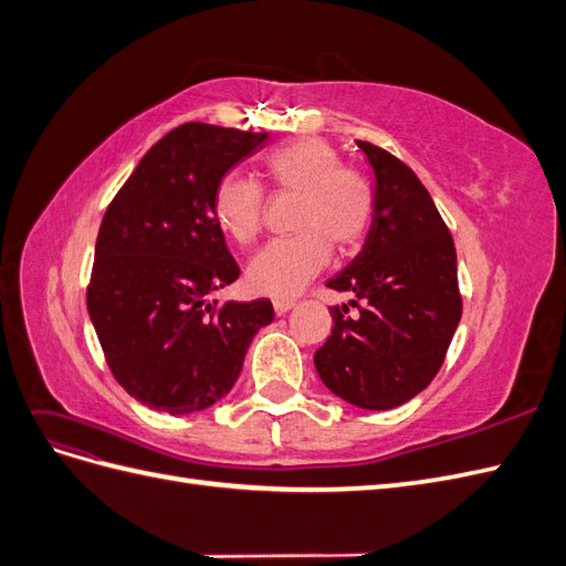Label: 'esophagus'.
<instances>
[{
  "label": "esophagus",
  "mask_w": 566,
  "mask_h": 566,
  "mask_svg": "<svg viewBox=\"0 0 566 566\" xmlns=\"http://www.w3.org/2000/svg\"><path fill=\"white\" fill-rule=\"evenodd\" d=\"M295 306V300H273V312H276L279 316H283V314H287L290 310H293Z\"/></svg>",
  "instance_id": "34e87169"
}]
</instances>
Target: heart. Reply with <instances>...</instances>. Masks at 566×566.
I'll use <instances>...</instances> for the list:
<instances>
[{
	"label": "heart",
	"mask_w": 566,
	"mask_h": 566,
	"mask_svg": "<svg viewBox=\"0 0 566 566\" xmlns=\"http://www.w3.org/2000/svg\"><path fill=\"white\" fill-rule=\"evenodd\" d=\"M262 167L271 188L297 196V233L256 252L248 264V283L256 293L285 300L328 266L333 245L349 252L366 241L375 219V188L366 175L342 167L339 153L316 136L271 150ZM214 210L233 241L250 245L264 224V191L252 179L229 172L214 188Z\"/></svg>",
	"instance_id": "b5f03b06"
}]
</instances>
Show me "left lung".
Here are the masks:
<instances>
[{
  "instance_id": "left-lung-1",
  "label": "left lung",
  "mask_w": 566,
  "mask_h": 566,
  "mask_svg": "<svg viewBox=\"0 0 566 566\" xmlns=\"http://www.w3.org/2000/svg\"><path fill=\"white\" fill-rule=\"evenodd\" d=\"M375 175L366 243L328 287L352 293L333 306V331L316 349L323 385L366 410L410 401L434 380L460 323L455 245L413 169L385 148L356 142Z\"/></svg>"
}]
</instances>
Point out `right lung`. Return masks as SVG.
Segmentation results:
<instances>
[{
  "instance_id": "1",
  "label": "right lung",
  "mask_w": 566,
  "mask_h": 566,
  "mask_svg": "<svg viewBox=\"0 0 566 566\" xmlns=\"http://www.w3.org/2000/svg\"><path fill=\"white\" fill-rule=\"evenodd\" d=\"M266 134L186 123L153 146L101 221L87 310L115 380L169 416L231 391L269 300H210L238 279L214 188Z\"/></svg>"
}]
</instances>
